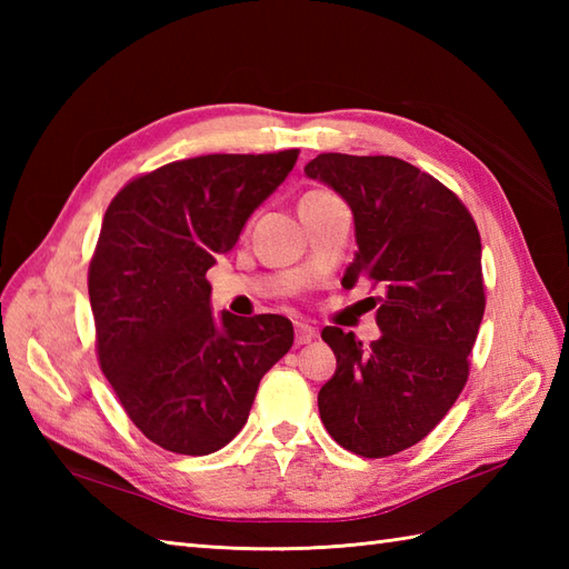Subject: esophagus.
<instances>
[{
  "label": "esophagus",
  "instance_id": "1",
  "mask_svg": "<svg viewBox=\"0 0 569 569\" xmlns=\"http://www.w3.org/2000/svg\"><path fill=\"white\" fill-rule=\"evenodd\" d=\"M316 340V328H310L308 322H296V345H310Z\"/></svg>",
  "mask_w": 569,
  "mask_h": 569
}]
</instances>
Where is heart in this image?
Returning <instances> with one entry per match:
<instances>
[{"label":"heart","mask_w":569,"mask_h":569,"mask_svg":"<svg viewBox=\"0 0 569 569\" xmlns=\"http://www.w3.org/2000/svg\"><path fill=\"white\" fill-rule=\"evenodd\" d=\"M320 198H330V192L312 190V192H308V196H303V200H300V202H310V200H320Z\"/></svg>","instance_id":"1"}]
</instances>
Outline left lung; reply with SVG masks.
<instances>
[{
  "instance_id": "obj_1",
  "label": "left lung",
  "mask_w": 569,
  "mask_h": 569,
  "mask_svg": "<svg viewBox=\"0 0 569 569\" xmlns=\"http://www.w3.org/2000/svg\"><path fill=\"white\" fill-rule=\"evenodd\" d=\"M306 176L340 196L355 214V261L342 286L361 278L381 337L325 328L337 357L318 393L325 428L345 450L389 457L438 426L465 389L469 352L485 318L481 239L452 190L393 156L320 153Z\"/></svg>"
}]
</instances>
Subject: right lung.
<instances>
[{"instance_id":"obj_1","label":"right lung","mask_w":569,"mask_h":569,"mask_svg":"<svg viewBox=\"0 0 569 569\" xmlns=\"http://www.w3.org/2000/svg\"><path fill=\"white\" fill-rule=\"evenodd\" d=\"M296 161L298 149L176 161L131 180L104 212L88 283L100 365L127 416L168 452L222 450L293 347L283 316L214 318L204 273Z\"/></svg>"}]
</instances>
